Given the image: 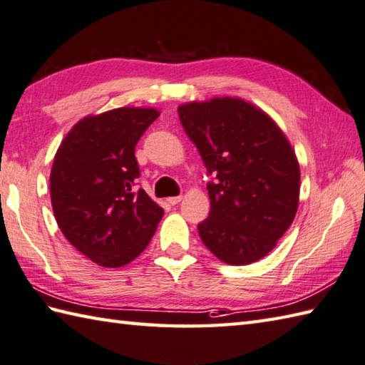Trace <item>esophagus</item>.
Masks as SVG:
<instances>
[{
	"mask_svg": "<svg viewBox=\"0 0 365 365\" xmlns=\"http://www.w3.org/2000/svg\"><path fill=\"white\" fill-rule=\"evenodd\" d=\"M182 200V195H178V197H170V198H167V202H168V205H172V206H175V205H178Z\"/></svg>",
	"mask_w": 365,
	"mask_h": 365,
	"instance_id": "obj_1",
	"label": "esophagus"
}]
</instances>
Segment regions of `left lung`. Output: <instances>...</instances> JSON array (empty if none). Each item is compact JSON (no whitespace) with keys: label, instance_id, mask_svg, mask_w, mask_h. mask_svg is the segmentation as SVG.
I'll return each instance as SVG.
<instances>
[{"label":"left lung","instance_id":"1","mask_svg":"<svg viewBox=\"0 0 365 365\" xmlns=\"http://www.w3.org/2000/svg\"><path fill=\"white\" fill-rule=\"evenodd\" d=\"M202 155L211 200L198 224L203 244L220 262H258L292 225L299 200V165L269 116L241 99L192 102L178 108Z\"/></svg>","mask_w":365,"mask_h":365}]
</instances>
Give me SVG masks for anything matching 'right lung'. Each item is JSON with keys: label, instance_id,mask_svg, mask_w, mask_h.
<instances>
[{"label": "right lung", "instance_id": "right-lung-1", "mask_svg": "<svg viewBox=\"0 0 365 365\" xmlns=\"http://www.w3.org/2000/svg\"><path fill=\"white\" fill-rule=\"evenodd\" d=\"M154 108H116L73 125L50 175L55 219L91 262L120 267L150 244L163 210L137 189L135 146L158 120Z\"/></svg>", "mask_w": 365, "mask_h": 365}]
</instances>
